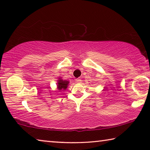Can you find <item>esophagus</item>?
Wrapping results in <instances>:
<instances>
[{"instance_id": "34e87169", "label": "esophagus", "mask_w": 150, "mask_h": 150, "mask_svg": "<svg viewBox=\"0 0 150 150\" xmlns=\"http://www.w3.org/2000/svg\"><path fill=\"white\" fill-rule=\"evenodd\" d=\"M81 81H82V80L80 79H76V82L77 83H81Z\"/></svg>"}]
</instances>
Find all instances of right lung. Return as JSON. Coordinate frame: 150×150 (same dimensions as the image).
<instances>
[{"label":"right lung","instance_id":"1","mask_svg":"<svg viewBox=\"0 0 150 150\" xmlns=\"http://www.w3.org/2000/svg\"><path fill=\"white\" fill-rule=\"evenodd\" d=\"M57 88L59 91H65L67 88L68 85H69V81L67 80H63L62 77L58 78L57 81Z\"/></svg>","mask_w":150,"mask_h":150}]
</instances>
